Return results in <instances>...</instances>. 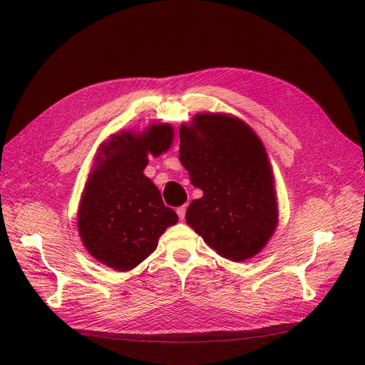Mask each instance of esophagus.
<instances>
[{
	"mask_svg": "<svg viewBox=\"0 0 365 365\" xmlns=\"http://www.w3.org/2000/svg\"><path fill=\"white\" fill-rule=\"evenodd\" d=\"M185 210H187V205H181L176 208V215H178V217L182 220L185 217Z\"/></svg>",
	"mask_w": 365,
	"mask_h": 365,
	"instance_id": "34e87169",
	"label": "esophagus"
}]
</instances>
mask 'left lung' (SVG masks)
I'll return each instance as SVG.
<instances>
[{
  "mask_svg": "<svg viewBox=\"0 0 365 365\" xmlns=\"http://www.w3.org/2000/svg\"><path fill=\"white\" fill-rule=\"evenodd\" d=\"M180 161L204 193L185 220L208 247L233 262L267 247L279 224L277 195L267 149L250 125L231 114H196L180 128Z\"/></svg>",
  "mask_w": 365,
  "mask_h": 365,
  "instance_id": "1",
  "label": "left lung"
}]
</instances>
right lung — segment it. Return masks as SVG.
Masks as SVG:
<instances>
[{
    "mask_svg": "<svg viewBox=\"0 0 365 365\" xmlns=\"http://www.w3.org/2000/svg\"><path fill=\"white\" fill-rule=\"evenodd\" d=\"M173 137L172 125L150 123L141 132L120 130L98 148L77 210V230L86 251L106 267L134 269L178 222L145 175L149 153L160 157Z\"/></svg>",
    "mask_w": 365,
    "mask_h": 365,
    "instance_id": "add662e5",
    "label": "right lung"
}]
</instances>
